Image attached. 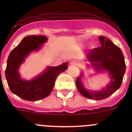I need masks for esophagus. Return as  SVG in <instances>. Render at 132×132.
<instances>
[{"label":"esophagus","mask_w":132,"mask_h":132,"mask_svg":"<svg viewBox=\"0 0 132 132\" xmlns=\"http://www.w3.org/2000/svg\"><path fill=\"white\" fill-rule=\"evenodd\" d=\"M70 64H77V62L75 61H71Z\"/></svg>","instance_id":"34e87169"}]
</instances>
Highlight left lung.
<instances>
[{"instance_id": "left-lung-1", "label": "left lung", "mask_w": 132, "mask_h": 132, "mask_svg": "<svg viewBox=\"0 0 132 132\" xmlns=\"http://www.w3.org/2000/svg\"><path fill=\"white\" fill-rule=\"evenodd\" d=\"M99 39L101 46L92 49L87 54V59L92 62L97 71L103 70L109 73L111 76L110 84L102 91L90 92L83 87L80 77H77L76 80V86L80 94L96 100L105 99L120 87L126 70L125 59L121 49L107 38L100 36Z\"/></svg>"}]
</instances>
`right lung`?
<instances>
[{
    "instance_id": "1",
    "label": "right lung",
    "mask_w": 132,
    "mask_h": 132,
    "mask_svg": "<svg viewBox=\"0 0 132 132\" xmlns=\"http://www.w3.org/2000/svg\"><path fill=\"white\" fill-rule=\"evenodd\" d=\"M47 40L44 36H29L22 39L9 54L5 75L11 91L27 101L39 100L46 98L54 88L55 79L68 68L67 62L55 67H49L45 72L30 81L23 80L18 72L21 64L29 53L40 48Z\"/></svg>"
}]
</instances>
